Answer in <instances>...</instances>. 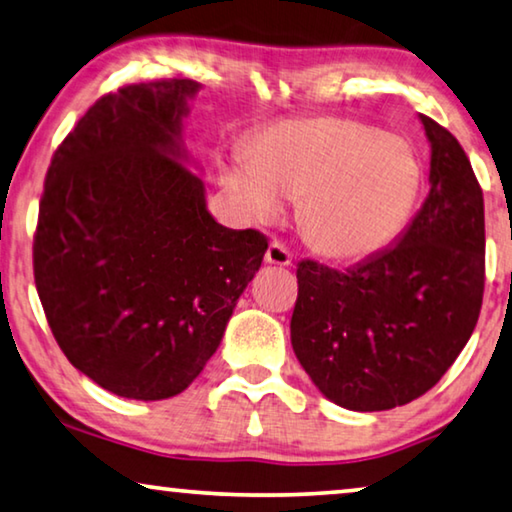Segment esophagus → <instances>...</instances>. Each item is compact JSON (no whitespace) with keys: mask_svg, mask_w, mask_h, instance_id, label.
I'll use <instances>...</instances> for the list:
<instances>
[{"mask_svg":"<svg viewBox=\"0 0 512 512\" xmlns=\"http://www.w3.org/2000/svg\"><path fill=\"white\" fill-rule=\"evenodd\" d=\"M264 262L276 264V266H287L289 262H292V255H289V250L285 248V243L278 241V239H273L269 243V248H266Z\"/></svg>","mask_w":512,"mask_h":512,"instance_id":"esophagus-1","label":"esophagus"}]
</instances>
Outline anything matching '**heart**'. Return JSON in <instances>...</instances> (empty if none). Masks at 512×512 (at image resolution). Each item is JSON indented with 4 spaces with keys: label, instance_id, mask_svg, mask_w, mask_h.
<instances>
[{
    "label": "heart",
    "instance_id": "1",
    "mask_svg": "<svg viewBox=\"0 0 512 512\" xmlns=\"http://www.w3.org/2000/svg\"><path fill=\"white\" fill-rule=\"evenodd\" d=\"M255 220L296 204L303 241L319 255L356 259L400 232L414 207L421 165L398 135L349 117L278 121L250 144L246 163L225 172Z\"/></svg>",
    "mask_w": 512,
    "mask_h": 512
}]
</instances>
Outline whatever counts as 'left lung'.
I'll return each mask as SVG.
<instances>
[{
  "label": "left lung",
  "mask_w": 512,
  "mask_h": 512,
  "mask_svg": "<svg viewBox=\"0 0 512 512\" xmlns=\"http://www.w3.org/2000/svg\"><path fill=\"white\" fill-rule=\"evenodd\" d=\"M430 193L395 246L345 271L296 266L292 347L315 386L354 411L402 407L444 377L485 289L483 188L462 144L421 114Z\"/></svg>",
  "instance_id": "left-lung-1"
}]
</instances>
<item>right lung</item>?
Here are the masks:
<instances>
[{
	"label": "right lung",
	"mask_w": 512,
	"mask_h": 512,
	"mask_svg": "<svg viewBox=\"0 0 512 512\" xmlns=\"http://www.w3.org/2000/svg\"><path fill=\"white\" fill-rule=\"evenodd\" d=\"M197 82L124 85L91 105L45 174L34 282L61 352L105 391L165 400L223 340L269 239L227 230L183 163Z\"/></svg>",
	"instance_id": "right-lung-1"
}]
</instances>
